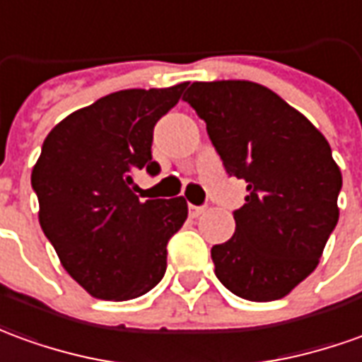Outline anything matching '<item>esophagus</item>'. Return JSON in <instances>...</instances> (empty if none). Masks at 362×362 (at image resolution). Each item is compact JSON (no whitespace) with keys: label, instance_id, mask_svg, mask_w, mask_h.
<instances>
[{"label":"esophagus","instance_id":"obj_1","mask_svg":"<svg viewBox=\"0 0 362 362\" xmlns=\"http://www.w3.org/2000/svg\"><path fill=\"white\" fill-rule=\"evenodd\" d=\"M188 209H189V216H192V217H198V216H202L204 211H206L207 207H206V206H192V204H189Z\"/></svg>","mask_w":362,"mask_h":362}]
</instances>
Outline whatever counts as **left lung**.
I'll return each mask as SVG.
<instances>
[{"instance_id":"obj_1","label":"left lung","mask_w":362,"mask_h":362,"mask_svg":"<svg viewBox=\"0 0 362 362\" xmlns=\"http://www.w3.org/2000/svg\"><path fill=\"white\" fill-rule=\"evenodd\" d=\"M182 100L206 121L227 174L247 182L233 237L211 247L216 276L251 302L284 298L315 270L339 219L343 178L329 143L255 82H194Z\"/></svg>"}]
</instances>
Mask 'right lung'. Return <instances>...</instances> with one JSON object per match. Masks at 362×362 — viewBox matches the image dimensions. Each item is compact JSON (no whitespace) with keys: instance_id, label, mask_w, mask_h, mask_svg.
Here are the masks:
<instances>
[{"instance_id":"obj_1","label":"right lung","mask_w":362,"mask_h":362,"mask_svg":"<svg viewBox=\"0 0 362 362\" xmlns=\"http://www.w3.org/2000/svg\"><path fill=\"white\" fill-rule=\"evenodd\" d=\"M184 86L121 90L70 113L50 131L31 184L39 223L58 259L88 294L133 300L166 272V245L186 217V199L133 194V173L160 170L153 129L180 100Z\"/></svg>"}]
</instances>
